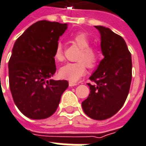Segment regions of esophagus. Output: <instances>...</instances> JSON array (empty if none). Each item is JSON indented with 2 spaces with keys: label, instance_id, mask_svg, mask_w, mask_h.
<instances>
[{
  "label": "esophagus",
  "instance_id": "obj_1",
  "mask_svg": "<svg viewBox=\"0 0 146 146\" xmlns=\"http://www.w3.org/2000/svg\"><path fill=\"white\" fill-rule=\"evenodd\" d=\"M78 84L77 83H74V82H69V86L70 87H73V86H76Z\"/></svg>",
  "mask_w": 146,
  "mask_h": 146
}]
</instances>
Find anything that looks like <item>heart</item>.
Wrapping results in <instances>:
<instances>
[{
	"mask_svg": "<svg viewBox=\"0 0 146 146\" xmlns=\"http://www.w3.org/2000/svg\"><path fill=\"white\" fill-rule=\"evenodd\" d=\"M71 41L79 48L80 52L74 63H66L59 70V76L70 82H77L86 72L88 67H93L97 64L99 58L98 52L93 47H90L91 40L86 33L79 32L71 37ZM53 58L57 62H62L64 56L61 44L55 48Z\"/></svg>",
	"mask_w": 146,
	"mask_h": 146,
	"instance_id": "obj_1",
	"label": "heart"
}]
</instances>
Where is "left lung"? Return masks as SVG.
<instances>
[{
	"mask_svg": "<svg viewBox=\"0 0 146 146\" xmlns=\"http://www.w3.org/2000/svg\"><path fill=\"white\" fill-rule=\"evenodd\" d=\"M101 34L104 58L89 77L90 93L82 102L84 113L91 119L104 120L122 108L132 81V56L123 37L110 28L95 26Z\"/></svg>",
	"mask_w": 146,
	"mask_h": 146,
	"instance_id": "1",
	"label": "left lung"
}]
</instances>
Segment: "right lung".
<instances>
[{
    "instance_id": "1",
    "label": "right lung",
    "mask_w": 146,
    "mask_h": 146,
    "mask_svg": "<svg viewBox=\"0 0 146 146\" xmlns=\"http://www.w3.org/2000/svg\"><path fill=\"white\" fill-rule=\"evenodd\" d=\"M66 23L38 21L14 43L9 61V88L16 106L32 119L48 118L56 111L66 80H49L56 72L53 53Z\"/></svg>"
}]
</instances>
